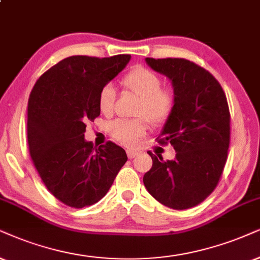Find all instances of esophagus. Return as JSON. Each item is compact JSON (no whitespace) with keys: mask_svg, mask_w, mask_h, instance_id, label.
I'll return each mask as SVG.
<instances>
[{"mask_svg":"<svg viewBox=\"0 0 260 260\" xmlns=\"http://www.w3.org/2000/svg\"><path fill=\"white\" fill-rule=\"evenodd\" d=\"M138 154V151H134V150H127V156H128V158H134V157H136Z\"/></svg>","mask_w":260,"mask_h":260,"instance_id":"1","label":"esophagus"}]
</instances>
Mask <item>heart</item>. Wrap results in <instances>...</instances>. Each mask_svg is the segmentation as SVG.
I'll use <instances>...</instances> for the list:
<instances>
[{
	"label": "heart",
	"mask_w": 260,
	"mask_h": 260,
	"mask_svg": "<svg viewBox=\"0 0 260 260\" xmlns=\"http://www.w3.org/2000/svg\"><path fill=\"white\" fill-rule=\"evenodd\" d=\"M126 90L139 96L136 108V119H116L108 123V132L115 140L131 146L137 143L147 129V118L152 124H162L169 119L175 106V97L169 88H162L160 78L154 72L144 67L131 70L121 80ZM116 91L113 84L102 86L98 93L101 113L110 114L114 109ZM145 116L147 118L143 117Z\"/></svg>",
	"instance_id": "1"
}]
</instances>
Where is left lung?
<instances>
[{"label":"left lung","instance_id":"8db88e82","mask_svg":"<svg viewBox=\"0 0 260 260\" xmlns=\"http://www.w3.org/2000/svg\"><path fill=\"white\" fill-rule=\"evenodd\" d=\"M154 72L172 81L175 106L158 136L175 158L149 152L152 168L144 175L147 192L174 210L198 205L221 179L231 140V114L215 77L185 58H145Z\"/></svg>","mask_w":260,"mask_h":260}]
</instances>
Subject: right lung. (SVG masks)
Returning <instances> with one entry per match:
<instances>
[{
    "instance_id": "right-lung-1",
    "label": "right lung",
    "mask_w": 260,
    "mask_h": 260,
    "mask_svg": "<svg viewBox=\"0 0 260 260\" xmlns=\"http://www.w3.org/2000/svg\"><path fill=\"white\" fill-rule=\"evenodd\" d=\"M131 60L71 56L48 70L32 88L27 141L42 181L55 198L81 209L101 200L127 162L122 147L108 141L94 149L85 140L88 121L100 116L98 93Z\"/></svg>"
}]
</instances>
